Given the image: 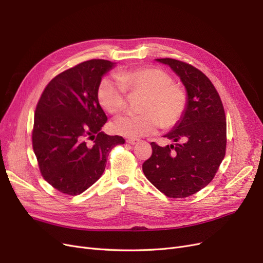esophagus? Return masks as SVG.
Segmentation results:
<instances>
[{"instance_id":"esophagus-1","label":"esophagus","mask_w":263,"mask_h":263,"mask_svg":"<svg viewBox=\"0 0 263 263\" xmlns=\"http://www.w3.org/2000/svg\"><path fill=\"white\" fill-rule=\"evenodd\" d=\"M138 142H139L138 139H130V140H127V143H128V144H131V145H135Z\"/></svg>"}]
</instances>
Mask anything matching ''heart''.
Instances as JSON below:
<instances>
[{
  "label": "heart",
  "instance_id": "obj_1",
  "mask_svg": "<svg viewBox=\"0 0 263 263\" xmlns=\"http://www.w3.org/2000/svg\"><path fill=\"white\" fill-rule=\"evenodd\" d=\"M159 67L146 66L121 72L117 77H104L97 90L99 104L110 115H117L125 106L127 93L142 95L141 114L122 116L111 123V130L121 136L139 139L156 133L160 125L172 128L184 116L188 98L181 85Z\"/></svg>",
  "mask_w": 263,
  "mask_h": 263
}]
</instances>
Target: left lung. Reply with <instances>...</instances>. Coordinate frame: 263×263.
I'll use <instances>...</instances> for the list:
<instances>
[{
	"mask_svg": "<svg viewBox=\"0 0 263 263\" xmlns=\"http://www.w3.org/2000/svg\"><path fill=\"white\" fill-rule=\"evenodd\" d=\"M180 77L188 93L181 121L165 136V147L152 142L153 154L143 163L147 179L168 198H187L208 186L226 155L227 121L219 93L210 78L193 65L157 59Z\"/></svg>",
	"mask_w": 263,
	"mask_h": 263,
	"instance_id": "obj_1",
	"label": "left lung"
}]
</instances>
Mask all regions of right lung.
<instances>
[{"label": "right lung", "instance_id": "obj_1", "mask_svg": "<svg viewBox=\"0 0 263 263\" xmlns=\"http://www.w3.org/2000/svg\"><path fill=\"white\" fill-rule=\"evenodd\" d=\"M114 63L92 59L53 77L37 102L32 146L43 178L67 196L87 190L103 174L119 135L101 131L107 117L97 98L102 76Z\"/></svg>", "mask_w": 263, "mask_h": 263}]
</instances>
